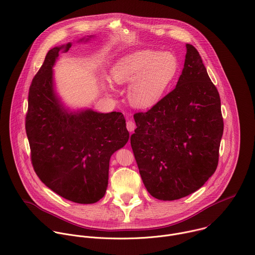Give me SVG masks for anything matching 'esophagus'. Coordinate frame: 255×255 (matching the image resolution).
<instances>
[{
    "label": "esophagus",
    "instance_id": "esophagus-1",
    "mask_svg": "<svg viewBox=\"0 0 255 255\" xmlns=\"http://www.w3.org/2000/svg\"><path fill=\"white\" fill-rule=\"evenodd\" d=\"M127 128L128 131H133L135 128V124L132 121H128L127 122Z\"/></svg>",
    "mask_w": 255,
    "mask_h": 255
}]
</instances>
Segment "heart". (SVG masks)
<instances>
[{"instance_id": "b5f03b06", "label": "heart", "mask_w": 255, "mask_h": 255, "mask_svg": "<svg viewBox=\"0 0 255 255\" xmlns=\"http://www.w3.org/2000/svg\"><path fill=\"white\" fill-rule=\"evenodd\" d=\"M179 61L171 52L139 50L120 58L112 67L111 79L116 84L131 82L128 98L137 109L157 105L174 80Z\"/></svg>"}]
</instances>
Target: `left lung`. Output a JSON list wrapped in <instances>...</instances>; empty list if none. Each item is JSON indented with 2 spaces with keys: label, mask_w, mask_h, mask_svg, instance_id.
I'll return each mask as SVG.
<instances>
[{
  "label": "left lung",
  "mask_w": 255,
  "mask_h": 255,
  "mask_svg": "<svg viewBox=\"0 0 255 255\" xmlns=\"http://www.w3.org/2000/svg\"><path fill=\"white\" fill-rule=\"evenodd\" d=\"M174 90L146 113L133 116L130 144L147 192L159 200L186 197L204 185L218 165L223 134L220 96L197 49L186 44Z\"/></svg>",
  "instance_id": "obj_1"
}]
</instances>
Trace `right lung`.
<instances>
[{"label": "right lung", "instance_id": "add662e5", "mask_svg": "<svg viewBox=\"0 0 255 255\" xmlns=\"http://www.w3.org/2000/svg\"><path fill=\"white\" fill-rule=\"evenodd\" d=\"M70 47L68 43L48 51L30 85L25 127L39 179L69 201L92 204L105 196L111 157L129 133L122 113L64 108L54 90L52 68L59 51Z\"/></svg>", "mask_w": 255, "mask_h": 255}]
</instances>
